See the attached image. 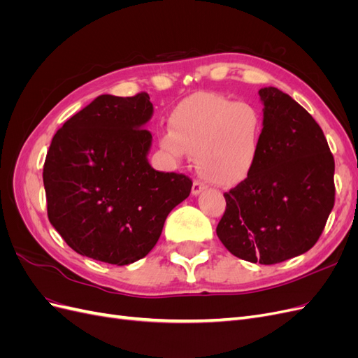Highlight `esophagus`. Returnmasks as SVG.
Returning a JSON list of instances; mask_svg holds the SVG:
<instances>
[{
	"label": "esophagus",
	"mask_w": 358,
	"mask_h": 358,
	"mask_svg": "<svg viewBox=\"0 0 358 358\" xmlns=\"http://www.w3.org/2000/svg\"><path fill=\"white\" fill-rule=\"evenodd\" d=\"M206 188H208V185H206L204 182H201V180H194L192 182V194L194 196H197V194H200V192H203Z\"/></svg>",
	"instance_id": "obj_1"
}]
</instances>
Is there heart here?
<instances>
[{"mask_svg":"<svg viewBox=\"0 0 358 358\" xmlns=\"http://www.w3.org/2000/svg\"><path fill=\"white\" fill-rule=\"evenodd\" d=\"M161 148L173 158L196 157L200 175L216 185L231 187L252 171L263 134V115L248 101L215 92H197L173 109Z\"/></svg>","mask_w":358,"mask_h":358,"instance_id":"heart-1","label":"heart"}]
</instances>
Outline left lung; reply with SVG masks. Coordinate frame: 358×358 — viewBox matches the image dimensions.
<instances>
[{
  "instance_id": "8db88e82",
  "label": "left lung",
  "mask_w": 358,
  "mask_h": 358,
  "mask_svg": "<svg viewBox=\"0 0 358 358\" xmlns=\"http://www.w3.org/2000/svg\"><path fill=\"white\" fill-rule=\"evenodd\" d=\"M258 94V157L249 176L224 194L216 234L233 255L276 264L318 242L334 206V158L321 127L288 94L273 86Z\"/></svg>"
}]
</instances>
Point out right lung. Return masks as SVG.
<instances>
[{"instance_id": "add662e5", "label": "right lung", "mask_w": 358, "mask_h": 358, "mask_svg": "<svg viewBox=\"0 0 358 358\" xmlns=\"http://www.w3.org/2000/svg\"><path fill=\"white\" fill-rule=\"evenodd\" d=\"M149 100L148 92L100 95L52 138L43 166L48 216L80 255L116 266L146 257L167 215L189 196L187 175L146 159Z\"/></svg>"}]
</instances>
